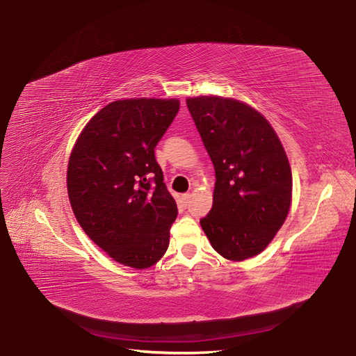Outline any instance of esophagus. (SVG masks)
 Wrapping results in <instances>:
<instances>
[{"instance_id":"obj_1","label":"esophagus","mask_w":356,"mask_h":356,"mask_svg":"<svg viewBox=\"0 0 356 356\" xmlns=\"http://www.w3.org/2000/svg\"><path fill=\"white\" fill-rule=\"evenodd\" d=\"M181 202L186 204V207H188L189 202H191V193H184V195H181Z\"/></svg>"}]
</instances>
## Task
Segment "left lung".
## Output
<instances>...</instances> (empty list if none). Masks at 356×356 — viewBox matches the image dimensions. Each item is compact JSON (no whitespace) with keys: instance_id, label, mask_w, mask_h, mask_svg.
<instances>
[{"instance_id":"left-lung-1","label":"left lung","mask_w":356,"mask_h":356,"mask_svg":"<svg viewBox=\"0 0 356 356\" xmlns=\"http://www.w3.org/2000/svg\"><path fill=\"white\" fill-rule=\"evenodd\" d=\"M215 167L213 204L200 219L223 258L242 261L264 251L291 204V168L270 122L229 98L186 99Z\"/></svg>"}]
</instances>
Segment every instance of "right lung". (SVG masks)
Wrapping results in <instances>:
<instances>
[{
    "instance_id": "obj_1",
    "label": "right lung",
    "mask_w": 356,
    "mask_h": 356,
    "mask_svg": "<svg viewBox=\"0 0 356 356\" xmlns=\"http://www.w3.org/2000/svg\"><path fill=\"white\" fill-rule=\"evenodd\" d=\"M177 99L111 102L82 129L67 164V193L85 234L117 263L137 270L164 255L177 207L154 148L177 115Z\"/></svg>"
}]
</instances>
